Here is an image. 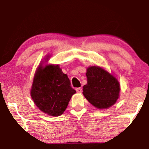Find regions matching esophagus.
Here are the masks:
<instances>
[{
	"instance_id": "1",
	"label": "esophagus",
	"mask_w": 149,
	"mask_h": 149,
	"mask_svg": "<svg viewBox=\"0 0 149 149\" xmlns=\"http://www.w3.org/2000/svg\"><path fill=\"white\" fill-rule=\"evenodd\" d=\"M76 91L77 92V93H81L82 92V89H81V87H78V88H76Z\"/></svg>"
}]
</instances>
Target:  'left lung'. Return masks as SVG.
<instances>
[{
    "mask_svg": "<svg viewBox=\"0 0 149 149\" xmlns=\"http://www.w3.org/2000/svg\"><path fill=\"white\" fill-rule=\"evenodd\" d=\"M87 84L83 95L98 109H107L114 105L120 97V84L114 75L97 65L87 68Z\"/></svg>",
    "mask_w": 149,
    "mask_h": 149,
    "instance_id": "left-lung-1",
    "label": "left lung"
}]
</instances>
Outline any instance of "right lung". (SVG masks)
Masks as SVG:
<instances>
[{"mask_svg": "<svg viewBox=\"0 0 149 149\" xmlns=\"http://www.w3.org/2000/svg\"><path fill=\"white\" fill-rule=\"evenodd\" d=\"M50 56L48 55L45 60ZM46 61V60H45ZM76 91L70 86L66 74L58 65H39L35 71L30 94L39 109L49 116H59Z\"/></svg>", "mask_w": 149, "mask_h": 149, "instance_id": "right-lung-1", "label": "right lung"}]
</instances>
